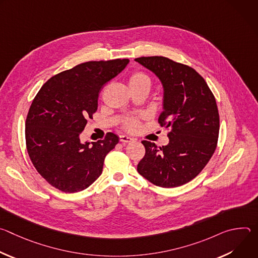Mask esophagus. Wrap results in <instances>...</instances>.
Segmentation results:
<instances>
[{
	"label": "esophagus",
	"instance_id": "34e87169",
	"mask_svg": "<svg viewBox=\"0 0 258 258\" xmlns=\"http://www.w3.org/2000/svg\"><path fill=\"white\" fill-rule=\"evenodd\" d=\"M119 141H120L121 143H130V142H133V141H134V138L128 137V136H126V135H121V136H119Z\"/></svg>",
	"mask_w": 258,
	"mask_h": 258
}]
</instances>
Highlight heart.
Here are the masks:
<instances>
[{
  "label": "heart",
  "instance_id": "1",
  "mask_svg": "<svg viewBox=\"0 0 258 258\" xmlns=\"http://www.w3.org/2000/svg\"><path fill=\"white\" fill-rule=\"evenodd\" d=\"M151 84H152L151 78L142 71L134 72L128 80V85H130L131 90H135V89H139V88H149L150 89ZM124 126L128 131H136L139 127V121L136 118H130L125 121Z\"/></svg>",
  "mask_w": 258,
  "mask_h": 258
}]
</instances>
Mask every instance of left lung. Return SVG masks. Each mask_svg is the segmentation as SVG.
Instances as JSON below:
<instances>
[{"label":"left lung","instance_id":"1","mask_svg":"<svg viewBox=\"0 0 258 258\" xmlns=\"http://www.w3.org/2000/svg\"><path fill=\"white\" fill-rule=\"evenodd\" d=\"M135 61L160 81L163 110L158 121L170 128L166 146L142 142L146 153L138 172L162 188L181 186L199 174L215 151L219 132L215 98L204 79L190 66L162 56Z\"/></svg>","mask_w":258,"mask_h":258}]
</instances>
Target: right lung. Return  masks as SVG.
Listing matches in <instances>:
<instances>
[{"label": "right lung", "mask_w": 258, "mask_h": 258, "mask_svg": "<svg viewBox=\"0 0 258 258\" xmlns=\"http://www.w3.org/2000/svg\"><path fill=\"white\" fill-rule=\"evenodd\" d=\"M128 62L79 64L51 78L33 99L25 122L27 152L35 169L58 190L83 191L101 175L118 137L109 133L105 140L82 143L81 134L97 111L101 88Z\"/></svg>", "instance_id": "add662e5"}]
</instances>
